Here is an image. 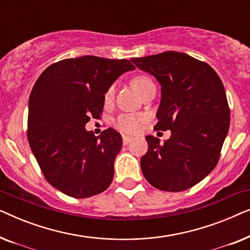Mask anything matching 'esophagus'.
<instances>
[{
  "label": "esophagus",
  "mask_w": 250,
  "mask_h": 250,
  "mask_svg": "<svg viewBox=\"0 0 250 250\" xmlns=\"http://www.w3.org/2000/svg\"><path fill=\"white\" fill-rule=\"evenodd\" d=\"M132 141V138L131 136H127V135H123V145H128L129 142Z\"/></svg>",
  "instance_id": "obj_1"
}]
</instances>
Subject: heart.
<instances>
[{"label":"heart","instance_id":"obj_1","mask_svg":"<svg viewBox=\"0 0 250 250\" xmlns=\"http://www.w3.org/2000/svg\"><path fill=\"white\" fill-rule=\"evenodd\" d=\"M149 83H152V82L146 76H136L135 78H133V81H132L133 87L135 88L138 93H140L142 88ZM112 94H114V86H111L110 88H109L107 93H105V100H110ZM142 121H143V116L122 115V116H119V117L117 118V121H116V127H117L118 129H121L122 132L134 133L139 129L140 123H141Z\"/></svg>","mask_w":250,"mask_h":250}]
</instances>
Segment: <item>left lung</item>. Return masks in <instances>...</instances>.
I'll return each mask as SVG.
<instances>
[{
    "label": "left lung",
    "mask_w": 250,
    "mask_h": 250,
    "mask_svg": "<svg viewBox=\"0 0 250 250\" xmlns=\"http://www.w3.org/2000/svg\"><path fill=\"white\" fill-rule=\"evenodd\" d=\"M131 61L158 81L162 95L155 128L170 129L164 143L146 136L143 175L159 190L189 189L215 168L228 135L230 110L223 83L209 64L186 53L167 51Z\"/></svg>",
    "instance_id": "8db88e82"
}]
</instances>
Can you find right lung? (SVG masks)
I'll list each match as a JSON object with an SVG mask.
<instances>
[{
	"label": "right lung",
	"mask_w": 250,
	"mask_h": 250,
	"mask_svg": "<svg viewBox=\"0 0 250 250\" xmlns=\"http://www.w3.org/2000/svg\"><path fill=\"white\" fill-rule=\"evenodd\" d=\"M134 69L128 60L83 56L51 64L36 81L28 142L47 182L62 193L88 198L110 186L122 135L108 128L95 136L85 125L99 118L114 82Z\"/></svg>",
	"instance_id": "1"
}]
</instances>
